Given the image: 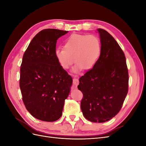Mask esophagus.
I'll use <instances>...</instances> for the list:
<instances>
[{"label":"esophagus","instance_id":"34e87169","mask_svg":"<svg viewBox=\"0 0 146 146\" xmlns=\"http://www.w3.org/2000/svg\"><path fill=\"white\" fill-rule=\"evenodd\" d=\"M79 83V81H78V79L77 78H73V84L75 86H77Z\"/></svg>","mask_w":146,"mask_h":146}]
</instances>
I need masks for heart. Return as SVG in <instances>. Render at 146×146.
<instances>
[{"label":"heart","instance_id":"1","mask_svg":"<svg viewBox=\"0 0 146 146\" xmlns=\"http://www.w3.org/2000/svg\"><path fill=\"white\" fill-rule=\"evenodd\" d=\"M101 50L99 38L94 35L73 34L66 39L64 48H56L55 55L63 69H68L74 61V72L91 69L98 61ZM74 60H73V59Z\"/></svg>","mask_w":146,"mask_h":146}]
</instances>
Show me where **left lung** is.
Masks as SVG:
<instances>
[{
  "mask_svg": "<svg viewBox=\"0 0 146 146\" xmlns=\"http://www.w3.org/2000/svg\"><path fill=\"white\" fill-rule=\"evenodd\" d=\"M100 55L92 69L79 79L83 95L81 110L92 122L108 121L120 111L129 88L126 59L121 48L107 31L98 29Z\"/></svg>",
  "mask_w": 146,
  "mask_h": 146,
  "instance_id": "left-lung-1",
  "label": "left lung"
}]
</instances>
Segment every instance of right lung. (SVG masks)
Wrapping results in <instances>:
<instances>
[{
    "label": "right lung",
    "instance_id": "1",
    "mask_svg": "<svg viewBox=\"0 0 146 146\" xmlns=\"http://www.w3.org/2000/svg\"><path fill=\"white\" fill-rule=\"evenodd\" d=\"M68 32L54 29L41 30L23 55L19 80L23 100L27 111L39 120L59 119L70 91L72 78L55 55L57 39Z\"/></svg>",
    "mask_w": 146,
    "mask_h": 146
}]
</instances>
